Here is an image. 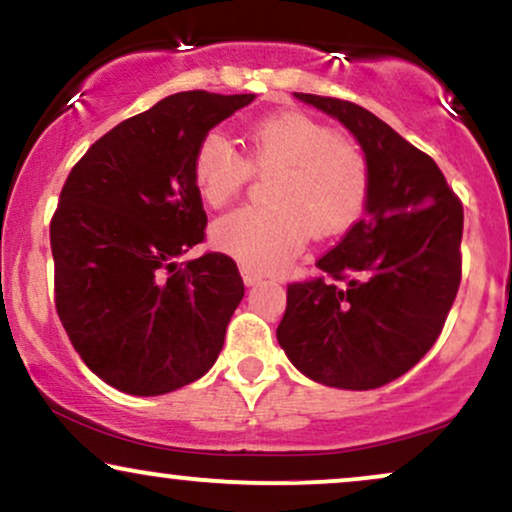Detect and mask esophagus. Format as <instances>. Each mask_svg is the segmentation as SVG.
I'll return each mask as SVG.
<instances>
[{
  "instance_id": "esophagus-1",
  "label": "esophagus",
  "mask_w": 512,
  "mask_h": 512,
  "mask_svg": "<svg viewBox=\"0 0 512 512\" xmlns=\"http://www.w3.org/2000/svg\"><path fill=\"white\" fill-rule=\"evenodd\" d=\"M261 273H256V270H251V268H246V266H242V280H244V285L246 287H254L256 282H261Z\"/></svg>"
}]
</instances>
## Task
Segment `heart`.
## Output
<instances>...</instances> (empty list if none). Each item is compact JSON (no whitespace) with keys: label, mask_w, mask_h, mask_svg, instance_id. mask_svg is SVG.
Segmentation results:
<instances>
[{"label":"heart","mask_w":512,"mask_h":512,"mask_svg":"<svg viewBox=\"0 0 512 512\" xmlns=\"http://www.w3.org/2000/svg\"><path fill=\"white\" fill-rule=\"evenodd\" d=\"M249 163L227 137L211 132L194 151L192 175L208 206H223L251 169L275 170L270 206H242L213 223V244L251 270L287 266L304 249L308 230L337 235L356 223L370 192L365 154L346 137L301 111L261 118L246 130Z\"/></svg>","instance_id":"obj_1"}]
</instances>
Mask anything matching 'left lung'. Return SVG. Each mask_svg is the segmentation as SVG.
<instances>
[{
	"label": "left lung",
	"instance_id": "1",
	"mask_svg": "<svg viewBox=\"0 0 512 512\" xmlns=\"http://www.w3.org/2000/svg\"><path fill=\"white\" fill-rule=\"evenodd\" d=\"M294 97L356 137L370 192L365 216L315 263L327 280L287 287L277 342L308 380L377 389L406 375L441 334L460 285L463 206L437 163L375 113L344 99Z\"/></svg>",
	"mask_w": 512,
	"mask_h": 512
}]
</instances>
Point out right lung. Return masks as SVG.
Here are the masks:
<instances>
[{
    "label": "right lung",
    "instance_id": "obj_1",
    "mask_svg": "<svg viewBox=\"0 0 512 512\" xmlns=\"http://www.w3.org/2000/svg\"><path fill=\"white\" fill-rule=\"evenodd\" d=\"M254 99L170 94L94 142L61 189L56 313L87 368L125 394L185 387L223 349L244 282L225 254L180 263L206 227L192 161L208 130Z\"/></svg>",
    "mask_w": 512,
    "mask_h": 512
}]
</instances>
